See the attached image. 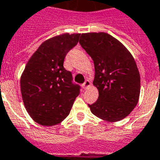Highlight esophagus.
I'll use <instances>...</instances> for the list:
<instances>
[{"label":"esophagus","mask_w":160,"mask_h":160,"mask_svg":"<svg viewBox=\"0 0 160 160\" xmlns=\"http://www.w3.org/2000/svg\"><path fill=\"white\" fill-rule=\"evenodd\" d=\"M82 88H84V89L88 88V87L90 86V81H89V80H86V81H85L84 82L82 83Z\"/></svg>","instance_id":"obj_1"}]
</instances>
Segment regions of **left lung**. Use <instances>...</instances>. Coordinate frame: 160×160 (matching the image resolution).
<instances>
[{
  "label": "left lung",
  "mask_w": 160,
  "mask_h": 160,
  "mask_svg": "<svg viewBox=\"0 0 160 160\" xmlns=\"http://www.w3.org/2000/svg\"><path fill=\"white\" fill-rule=\"evenodd\" d=\"M79 43L94 64L93 83L99 97L88 104L92 113L108 122L123 119L139 100L141 80L135 59L119 41L104 32L82 34Z\"/></svg>",
  "instance_id": "left-lung-1"
}]
</instances>
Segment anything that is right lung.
Segmentation results:
<instances>
[{
	"label": "right lung",
	"mask_w": 160,
	"mask_h": 160,
	"mask_svg": "<svg viewBox=\"0 0 160 160\" xmlns=\"http://www.w3.org/2000/svg\"><path fill=\"white\" fill-rule=\"evenodd\" d=\"M80 34H63L45 41L31 56L20 79L25 109L41 125L59 123L70 113L80 85L73 82L64 60Z\"/></svg>",
	"instance_id": "obj_1"
}]
</instances>
